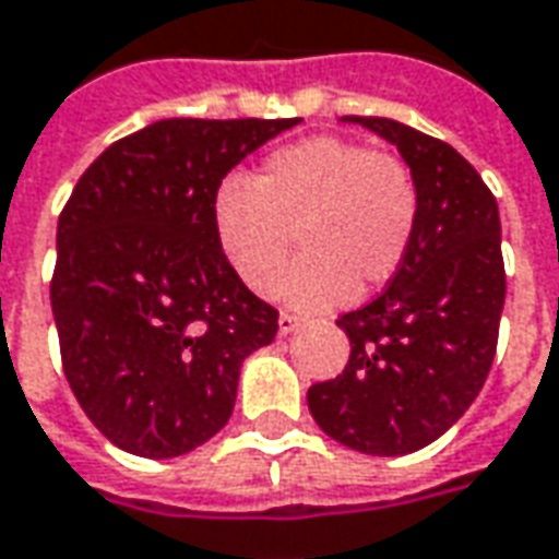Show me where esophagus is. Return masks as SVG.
<instances>
[{
  "instance_id": "esophagus-1",
  "label": "esophagus",
  "mask_w": 559,
  "mask_h": 559,
  "mask_svg": "<svg viewBox=\"0 0 559 559\" xmlns=\"http://www.w3.org/2000/svg\"><path fill=\"white\" fill-rule=\"evenodd\" d=\"M296 328H299V318H296V314H287V311H281V318H278V333H281V336L294 333Z\"/></svg>"
}]
</instances>
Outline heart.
Returning <instances> with one entry per match:
<instances>
[{
  "mask_svg": "<svg viewBox=\"0 0 559 559\" xmlns=\"http://www.w3.org/2000/svg\"><path fill=\"white\" fill-rule=\"evenodd\" d=\"M419 226V183L394 152L348 136H309L269 152L253 180L226 177L214 195V235L235 275L299 309H333L352 290L389 284Z\"/></svg>",
  "mask_w": 559,
  "mask_h": 559,
  "instance_id": "1",
  "label": "heart"
}]
</instances>
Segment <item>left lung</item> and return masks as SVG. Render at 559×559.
Masks as SVG:
<instances>
[{
    "instance_id": "8db88e82",
    "label": "left lung",
    "mask_w": 559,
    "mask_h": 559,
    "mask_svg": "<svg viewBox=\"0 0 559 559\" xmlns=\"http://www.w3.org/2000/svg\"><path fill=\"white\" fill-rule=\"evenodd\" d=\"M385 136L419 183L407 260L373 302L345 311L352 355L314 382L321 431L367 455H407L438 440L487 382L504 306L499 204L480 174L438 136L376 116H345Z\"/></svg>"
}]
</instances>
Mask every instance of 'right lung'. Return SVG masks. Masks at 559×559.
Wrapping results in <instances>:
<instances>
[{
    "mask_svg": "<svg viewBox=\"0 0 559 559\" xmlns=\"http://www.w3.org/2000/svg\"><path fill=\"white\" fill-rule=\"evenodd\" d=\"M299 119H162L116 140L57 219L60 360L106 440L174 459L229 423L241 360L278 333L216 245L223 177Z\"/></svg>",
    "mask_w": 559,
    "mask_h": 559,
    "instance_id": "1",
    "label": "right lung"
}]
</instances>
